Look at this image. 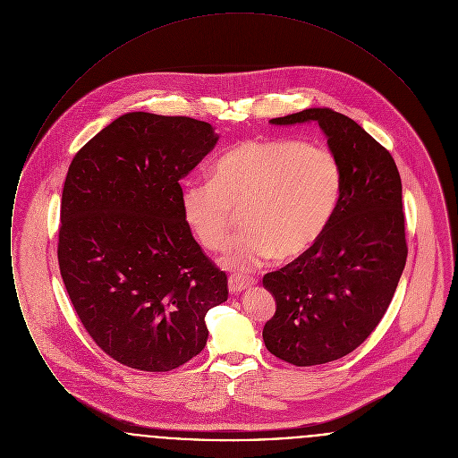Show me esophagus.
<instances>
[{"mask_svg": "<svg viewBox=\"0 0 458 458\" xmlns=\"http://www.w3.org/2000/svg\"><path fill=\"white\" fill-rule=\"evenodd\" d=\"M252 284H256L254 278H247V276H240V275H232L228 278V290L232 293H240V292H243L245 288H249Z\"/></svg>", "mask_w": 458, "mask_h": 458, "instance_id": "34e87169", "label": "esophagus"}]
</instances>
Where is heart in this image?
<instances>
[{"label":"heart","mask_w":458,"mask_h":458,"mask_svg":"<svg viewBox=\"0 0 458 458\" xmlns=\"http://www.w3.org/2000/svg\"><path fill=\"white\" fill-rule=\"evenodd\" d=\"M344 191L342 165L325 146L297 139H249L216 161L211 180L191 182L182 211L197 242L221 250L243 215L225 266L252 269L271 258L295 261L325 237Z\"/></svg>","instance_id":"1"}]
</instances>
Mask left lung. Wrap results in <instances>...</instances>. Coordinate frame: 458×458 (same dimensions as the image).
I'll use <instances>...</instances> for the list:
<instances>
[{"mask_svg": "<svg viewBox=\"0 0 458 458\" xmlns=\"http://www.w3.org/2000/svg\"><path fill=\"white\" fill-rule=\"evenodd\" d=\"M316 122L336 154L344 191L325 237L302 258L264 275L276 312L262 329L264 345L304 368L342 359L379 325L407 261L398 168L377 140L352 118L309 108L269 120Z\"/></svg>", "mask_w": 458, "mask_h": 458, "instance_id": "8db88e82", "label": "left lung"}]
</instances>
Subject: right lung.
I'll return each mask as SVG.
<instances>
[{"mask_svg":"<svg viewBox=\"0 0 458 458\" xmlns=\"http://www.w3.org/2000/svg\"><path fill=\"white\" fill-rule=\"evenodd\" d=\"M218 133L189 116L122 114L75 154L62 194L58 262L92 340L131 369L165 372L208 342L226 275L199 247L180 180Z\"/></svg>","mask_w":458,"mask_h":458,"instance_id":"add662e5","label":"right lung"}]
</instances>
